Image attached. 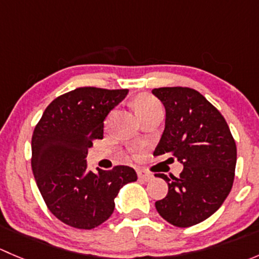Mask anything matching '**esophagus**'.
<instances>
[{"label":"esophagus","instance_id":"34e87169","mask_svg":"<svg viewBox=\"0 0 259 259\" xmlns=\"http://www.w3.org/2000/svg\"><path fill=\"white\" fill-rule=\"evenodd\" d=\"M137 173H138V177H139L142 180H145V182H149V180L153 178V174L146 171L145 169H138Z\"/></svg>","mask_w":259,"mask_h":259}]
</instances>
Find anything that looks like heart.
I'll use <instances>...</instances> for the list:
<instances>
[{"mask_svg": "<svg viewBox=\"0 0 259 259\" xmlns=\"http://www.w3.org/2000/svg\"><path fill=\"white\" fill-rule=\"evenodd\" d=\"M134 109L137 111V114L139 115L140 119H143L146 115L151 113L163 110L161 104L159 103L158 99L154 98L153 95H149V94H142V95L135 98Z\"/></svg>", "mask_w": 259, "mask_h": 259, "instance_id": "heart-1", "label": "heart"}]
</instances>
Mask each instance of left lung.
<instances>
[{
  "instance_id": "8db88e82",
  "label": "left lung",
  "mask_w": 259,
  "mask_h": 259,
  "mask_svg": "<svg viewBox=\"0 0 259 259\" xmlns=\"http://www.w3.org/2000/svg\"><path fill=\"white\" fill-rule=\"evenodd\" d=\"M153 94L164 104L165 129L154 156L178 159L179 177L156 173L168 183V194L155 202L158 213L176 227L195 226L209 218L228 197L234 180L237 146L221 111L190 88H159Z\"/></svg>"
}]
</instances>
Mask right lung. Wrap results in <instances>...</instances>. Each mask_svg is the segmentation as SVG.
Listing matches in <instances>:
<instances>
[{"label": "right lung", "mask_w": 259, "mask_h": 259, "mask_svg": "<svg viewBox=\"0 0 259 259\" xmlns=\"http://www.w3.org/2000/svg\"><path fill=\"white\" fill-rule=\"evenodd\" d=\"M127 89L85 86L51 101L31 140V166L49 210L62 223L93 229L108 221L120 188L138 179L133 168L89 171L88 149L103 139L104 119Z\"/></svg>", "instance_id": "1"}]
</instances>
